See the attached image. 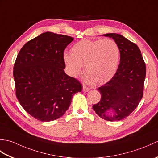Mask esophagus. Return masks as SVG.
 Segmentation results:
<instances>
[{
  "mask_svg": "<svg viewBox=\"0 0 158 158\" xmlns=\"http://www.w3.org/2000/svg\"><path fill=\"white\" fill-rule=\"evenodd\" d=\"M90 90V88L89 87L86 86L85 85H83V92H89Z\"/></svg>",
  "mask_w": 158,
  "mask_h": 158,
  "instance_id": "obj_1",
  "label": "esophagus"
}]
</instances>
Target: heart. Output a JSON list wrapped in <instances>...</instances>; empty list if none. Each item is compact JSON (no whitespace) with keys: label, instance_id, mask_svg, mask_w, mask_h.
<instances>
[{"label":"heart","instance_id":"obj_1","mask_svg":"<svg viewBox=\"0 0 158 158\" xmlns=\"http://www.w3.org/2000/svg\"><path fill=\"white\" fill-rule=\"evenodd\" d=\"M70 52L63 56L70 75L77 77L85 66V74L96 83L109 79L119 65L120 49L112 39H83L74 44Z\"/></svg>","mask_w":158,"mask_h":158}]
</instances>
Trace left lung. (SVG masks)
Instances as JSON below:
<instances>
[{
    "label": "left lung",
    "instance_id": "left-lung-1",
    "mask_svg": "<svg viewBox=\"0 0 158 158\" xmlns=\"http://www.w3.org/2000/svg\"><path fill=\"white\" fill-rule=\"evenodd\" d=\"M120 49V63L112 79L98 88L101 98L92 108L109 122L122 120L132 113L142 99L146 66L139 47L122 35L109 33Z\"/></svg>",
    "mask_w": 158,
    "mask_h": 158
}]
</instances>
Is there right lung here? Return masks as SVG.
<instances>
[{
	"mask_svg": "<svg viewBox=\"0 0 158 158\" xmlns=\"http://www.w3.org/2000/svg\"><path fill=\"white\" fill-rule=\"evenodd\" d=\"M73 39L46 32L26 43L17 56L13 67L17 98L26 112L41 122L62 117L73 95L82 90L78 80L64 70V51Z\"/></svg>",
	"mask_w": 158,
	"mask_h": 158,
	"instance_id": "right-lung-1",
	"label": "right lung"
}]
</instances>
